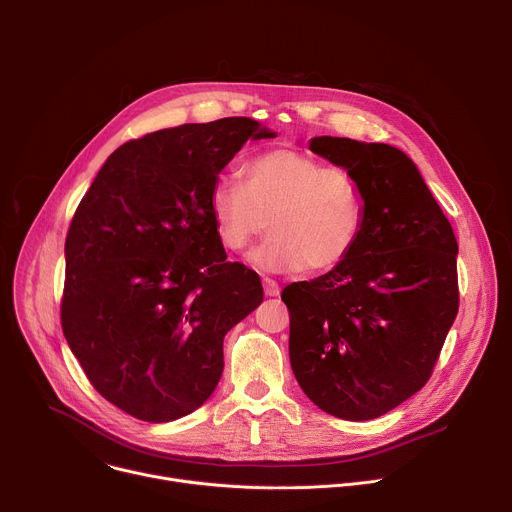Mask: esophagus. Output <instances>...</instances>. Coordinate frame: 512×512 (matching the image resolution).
<instances>
[{
	"label": "esophagus",
	"instance_id": "1",
	"mask_svg": "<svg viewBox=\"0 0 512 512\" xmlns=\"http://www.w3.org/2000/svg\"><path fill=\"white\" fill-rule=\"evenodd\" d=\"M263 289H265V296H269V298L279 296V291H281L277 281H273L271 277H263Z\"/></svg>",
	"mask_w": 512,
	"mask_h": 512
}]
</instances>
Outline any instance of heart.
<instances>
[{
    "label": "heart",
    "mask_w": 512,
    "mask_h": 512,
    "mask_svg": "<svg viewBox=\"0 0 512 512\" xmlns=\"http://www.w3.org/2000/svg\"><path fill=\"white\" fill-rule=\"evenodd\" d=\"M245 184L221 178L208 208L225 249L241 251L267 227L271 235L249 253L267 271H330L354 249L364 227V196L354 176L296 150H271L243 168Z\"/></svg>",
    "instance_id": "b5f03b06"
}]
</instances>
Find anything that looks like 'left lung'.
I'll return each mask as SVG.
<instances>
[{"mask_svg":"<svg viewBox=\"0 0 512 512\" xmlns=\"http://www.w3.org/2000/svg\"><path fill=\"white\" fill-rule=\"evenodd\" d=\"M310 150L354 176L367 212L338 267L281 291L291 371L322 411L377 419L431 377L458 314V243L401 150L330 135Z\"/></svg>","mask_w":512,"mask_h":512,"instance_id":"8db88e82","label":"left lung"}]
</instances>
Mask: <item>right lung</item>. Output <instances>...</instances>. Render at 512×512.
I'll use <instances>...</instances> for the list:
<instances>
[{
    "mask_svg": "<svg viewBox=\"0 0 512 512\" xmlns=\"http://www.w3.org/2000/svg\"><path fill=\"white\" fill-rule=\"evenodd\" d=\"M249 117L160 129L117 148L64 243L62 332L91 385L150 423L198 409L223 375L225 334L261 302L255 271L227 261L208 196Z\"/></svg>",
    "mask_w": 512,
    "mask_h": 512,
    "instance_id": "1",
    "label": "right lung"
}]
</instances>
